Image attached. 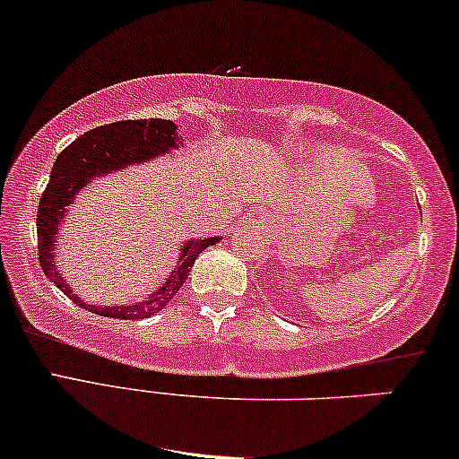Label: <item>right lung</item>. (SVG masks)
I'll return each mask as SVG.
<instances>
[{
  "label": "right lung",
  "mask_w": 459,
  "mask_h": 459,
  "mask_svg": "<svg viewBox=\"0 0 459 459\" xmlns=\"http://www.w3.org/2000/svg\"><path fill=\"white\" fill-rule=\"evenodd\" d=\"M181 145L177 134V124L170 120H122L105 124V126L88 130L80 139H75L69 147L58 153L55 166H52L50 181L39 195L38 208V251L41 270L71 301L91 309L92 314L107 318H122V320H141L160 312L177 290L187 281L189 272L198 255L206 247L219 242V238H206V240H189L181 248L178 265L172 270V276L158 293L147 297L145 301L134 303V306H117V307H99L84 303L77 297L67 282L63 281L61 273L55 267V247L58 225H61L65 212L77 194L92 177L107 175V172L120 170L128 164L145 162V160L156 158L158 153H164L172 147Z\"/></svg>",
  "instance_id": "right-lung-1"
}]
</instances>
